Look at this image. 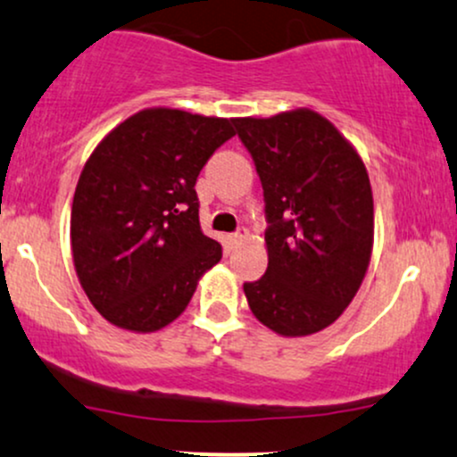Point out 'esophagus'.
<instances>
[{"instance_id":"esophagus-1","label":"esophagus","mask_w":457,"mask_h":457,"mask_svg":"<svg viewBox=\"0 0 457 457\" xmlns=\"http://www.w3.org/2000/svg\"><path fill=\"white\" fill-rule=\"evenodd\" d=\"M245 237H248V228H244V227H242V228L235 230V233H230L227 239H228V244H230V245H237V244H242Z\"/></svg>"}]
</instances>
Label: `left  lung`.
<instances>
[{"instance_id": "8db88e82", "label": "left lung", "mask_w": 457, "mask_h": 457, "mask_svg": "<svg viewBox=\"0 0 457 457\" xmlns=\"http://www.w3.org/2000/svg\"><path fill=\"white\" fill-rule=\"evenodd\" d=\"M263 186L268 270L244 283L250 311L283 337L324 330L356 295L371 259L367 168L311 110L233 118Z\"/></svg>"}]
</instances>
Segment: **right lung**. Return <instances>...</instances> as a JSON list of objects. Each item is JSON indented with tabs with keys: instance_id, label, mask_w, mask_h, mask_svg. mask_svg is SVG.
Wrapping results in <instances>:
<instances>
[{
	"instance_id": "1",
	"label": "right lung",
	"mask_w": 457,
	"mask_h": 457,
	"mask_svg": "<svg viewBox=\"0 0 457 457\" xmlns=\"http://www.w3.org/2000/svg\"><path fill=\"white\" fill-rule=\"evenodd\" d=\"M227 118L142 110L107 133L77 183V278L110 324L155 332L177 320L222 245L198 220L196 179L235 136Z\"/></svg>"
}]
</instances>
